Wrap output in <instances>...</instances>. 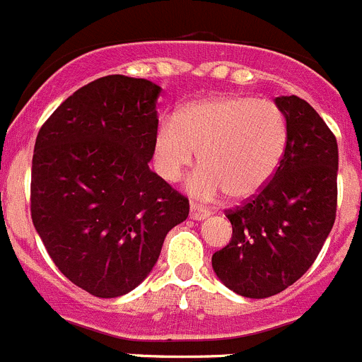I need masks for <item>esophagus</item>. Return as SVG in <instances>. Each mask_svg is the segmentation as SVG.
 Instances as JSON below:
<instances>
[{
  "label": "esophagus",
  "mask_w": 362,
  "mask_h": 362,
  "mask_svg": "<svg viewBox=\"0 0 362 362\" xmlns=\"http://www.w3.org/2000/svg\"><path fill=\"white\" fill-rule=\"evenodd\" d=\"M210 210H206L204 206H199V204H190V217L194 218V221H203V218H208L210 217Z\"/></svg>",
  "instance_id": "esophagus-1"
}]
</instances>
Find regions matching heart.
Masks as SVG:
<instances>
[{"label":"heart","mask_w":362,"mask_h":362,"mask_svg":"<svg viewBox=\"0 0 362 362\" xmlns=\"http://www.w3.org/2000/svg\"><path fill=\"white\" fill-rule=\"evenodd\" d=\"M287 122L276 104L242 95H215L185 105L159 125L152 144L154 168L175 183L197 159L188 190L211 201L226 192L235 201L257 195L280 167Z\"/></svg>","instance_id":"b5f03b06"}]
</instances>
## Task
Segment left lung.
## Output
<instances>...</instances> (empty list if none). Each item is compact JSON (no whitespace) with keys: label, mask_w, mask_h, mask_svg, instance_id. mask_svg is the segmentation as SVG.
Masks as SVG:
<instances>
[{"label":"left lung","mask_w":362,"mask_h":362,"mask_svg":"<svg viewBox=\"0 0 362 362\" xmlns=\"http://www.w3.org/2000/svg\"><path fill=\"white\" fill-rule=\"evenodd\" d=\"M287 122V148L271 181L244 206L228 211L233 235L211 265L228 289L269 298L300 280L336 221L337 141L310 104L274 98Z\"/></svg>","instance_id":"1"}]
</instances>
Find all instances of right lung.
I'll use <instances>...</instances> for the list:
<instances>
[{
    "mask_svg": "<svg viewBox=\"0 0 362 362\" xmlns=\"http://www.w3.org/2000/svg\"><path fill=\"white\" fill-rule=\"evenodd\" d=\"M159 93L145 78H97L66 98L35 140V231L59 271L93 296L136 289L190 211L148 168Z\"/></svg>",
    "mask_w": 362,
    "mask_h": 362,
    "instance_id": "add662e5",
    "label": "right lung"
}]
</instances>
